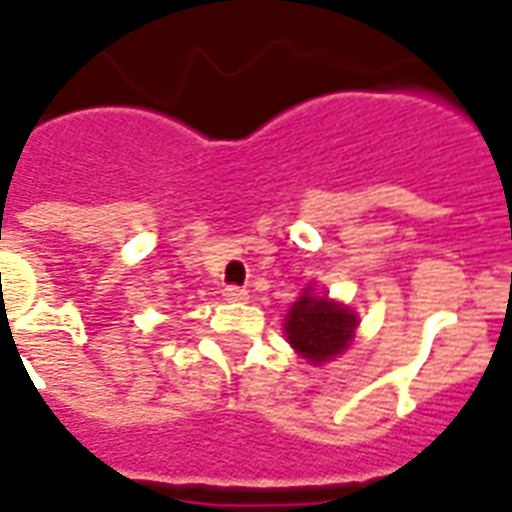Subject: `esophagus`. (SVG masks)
Returning <instances> with one entry per match:
<instances>
[{
  "instance_id": "1",
  "label": "esophagus",
  "mask_w": 512,
  "mask_h": 512,
  "mask_svg": "<svg viewBox=\"0 0 512 512\" xmlns=\"http://www.w3.org/2000/svg\"><path fill=\"white\" fill-rule=\"evenodd\" d=\"M246 298H249V293H246L244 287H236V285L225 287V301H236V304H241V301H246Z\"/></svg>"
}]
</instances>
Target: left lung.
Wrapping results in <instances>:
<instances>
[{
    "label": "left lung",
    "instance_id": "left-lung-1",
    "mask_svg": "<svg viewBox=\"0 0 512 512\" xmlns=\"http://www.w3.org/2000/svg\"><path fill=\"white\" fill-rule=\"evenodd\" d=\"M358 328V317L347 306L325 295H314L309 287L290 306L285 317L287 342L309 363H328L350 347Z\"/></svg>",
    "mask_w": 512,
    "mask_h": 512
}]
</instances>
